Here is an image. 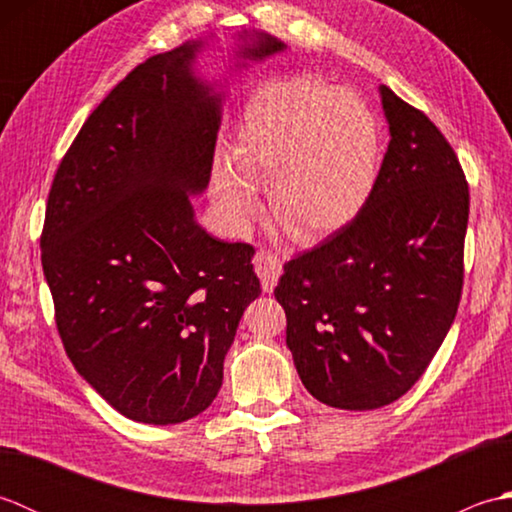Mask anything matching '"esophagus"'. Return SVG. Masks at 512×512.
<instances>
[{
  "label": "esophagus",
  "mask_w": 512,
  "mask_h": 512,
  "mask_svg": "<svg viewBox=\"0 0 512 512\" xmlns=\"http://www.w3.org/2000/svg\"><path fill=\"white\" fill-rule=\"evenodd\" d=\"M253 262H255V270H257L259 279H262V288L266 292H273V288L279 281V275H281V259L275 253H270V250L259 248Z\"/></svg>",
  "instance_id": "esophagus-1"
}]
</instances>
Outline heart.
Instances as JSON below:
<instances>
[{"instance_id": "b5f03b06", "label": "heart", "mask_w": 512, "mask_h": 512, "mask_svg": "<svg viewBox=\"0 0 512 512\" xmlns=\"http://www.w3.org/2000/svg\"><path fill=\"white\" fill-rule=\"evenodd\" d=\"M231 167L213 173V200L233 228L259 213L253 187L286 231L310 242L350 224L378 176V125L352 90L295 76L259 90L244 114Z\"/></svg>"}]
</instances>
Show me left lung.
<instances>
[{
  "label": "left lung",
  "mask_w": 512,
  "mask_h": 512,
  "mask_svg": "<svg viewBox=\"0 0 512 512\" xmlns=\"http://www.w3.org/2000/svg\"><path fill=\"white\" fill-rule=\"evenodd\" d=\"M389 147L354 220L284 264L275 299L301 383L336 409L385 407L416 385L464 284L469 182L429 116L380 85Z\"/></svg>",
  "instance_id": "left-lung-1"
}]
</instances>
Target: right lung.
<instances>
[{"instance_id": "obj_1", "label": "right lung", "mask_w": 512, "mask_h": 512, "mask_svg": "<svg viewBox=\"0 0 512 512\" xmlns=\"http://www.w3.org/2000/svg\"><path fill=\"white\" fill-rule=\"evenodd\" d=\"M200 41L136 65L83 123L48 193L41 264L65 354L129 420L211 405L259 279L255 248L193 220L211 178L220 99L193 79ZM284 48L257 35L244 57Z\"/></svg>"}]
</instances>
